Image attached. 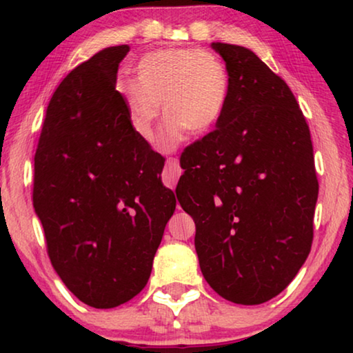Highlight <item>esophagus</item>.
I'll use <instances>...</instances> for the list:
<instances>
[{"instance_id": "1", "label": "esophagus", "mask_w": 353, "mask_h": 353, "mask_svg": "<svg viewBox=\"0 0 353 353\" xmlns=\"http://www.w3.org/2000/svg\"><path fill=\"white\" fill-rule=\"evenodd\" d=\"M181 166H179L177 159H168L166 160V165H165V172H163V182L174 190L176 183L179 181V177H181Z\"/></svg>"}]
</instances>
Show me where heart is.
I'll return each mask as SVG.
<instances>
[{"mask_svg": "<svg viewBox=\"0 0 353 353\" xmlns=\"http://www.w3.org/2000/svg\"><path fill=\"white\" fill-rule=\"evenodd\" d=\"M134 132L152 143L162 105L159 148L171 151L187 130L204 134L218 123L229 94V76L218 56L205 50L172 48L148 52L137 63V82H118Z\"/></svg>", "mask_w": 353, "mask_h": 353, "instance_id": "obj_1", "label": "heart"}]
</instances>
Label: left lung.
<instances>
[{
	"label": "left lung",
	"mask_w": 353,
	"mask_h": 353,
	"mask_svg": "<svg viewBox=\"0 0 353 353\" xmlns=\"http://www.w3.org/2000/svg\"><path fill=\"white\" fill-rule=\"evenodd\" d=\"M212 48L225 62L229 94L216 129L181 155L177 199L194 219L207 283L227 301L259 305L291 283L312 249V137L282 77L248 48Z\"/></svg>",
	"instance_id": "left-lung-1"
}]
</instances>
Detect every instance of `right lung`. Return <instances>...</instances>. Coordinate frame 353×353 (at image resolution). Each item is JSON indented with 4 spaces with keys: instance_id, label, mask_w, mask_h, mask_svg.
I'll return each mask as SVG.
<instances>
[{
    "instance_id": "obj_1",
    "label": "right lung",
    "mask_w": 353,
    "mask_h": 353,
    "mask_svg": "<svg viewBox=\"0 0 353 353\" xmlns=\"http://www.w3.org/2000/svg\"><path fill=\"white\" fill-rule=\"evenodd\" d=\"M128 45L77 65L48 104L34 157L32 204L65 286L93 308L145 288L176 198L165 159L130 128L117 85Z\"/></svg>"
}]
</instances>
